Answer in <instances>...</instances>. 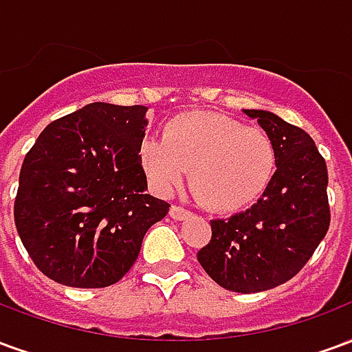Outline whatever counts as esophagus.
<instances>
[{"mask_svg": "<svg viewBox=\"0 0 352 352\" xmlns=\"http://www.w3.org/2000/svg\"><path fill=\"white\" fill-rule=\"evenodd\" d=\"M188 214H190V211H188V209H184V207H181V206L169 207V217H171L173 221H183V219H186Z\"/></svg>", "mask_w": 352, "mask_h": 352, "instance_id": "1", "label": "esophagus"}]
</instances>
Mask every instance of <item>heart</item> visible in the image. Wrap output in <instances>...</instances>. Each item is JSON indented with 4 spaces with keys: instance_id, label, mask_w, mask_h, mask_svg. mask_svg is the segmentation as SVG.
<instances>
[{
    "instance_id": "b5f03b06",
    "label": "heart",
    "mask_w": 352,
    "mask_h": 352,
    "mask_svg": "<svg viewBox=\"0 0 352 352\" xmlns=\"http://www.w3.org/2000/svg\"><path fill=\"white\" fill-rule=\"evenodd\" d=\"M141 166L154 190L168 194L190 169L199 204L217 213L251 206L277 173V145L262 128L214 113H184L166 122L162 138L141 143Z\"/></svg>"
}]
</instances>
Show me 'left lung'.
Listing matches in <instances>:
<instances>
[{"instance_id":"obj_1","label":"left lung","mask_w":352,"mask_h":352,"mask_svg":"<svg viewBox=\"0 0 352 352\" xmlns=\"http://www.w3.org/2000/svg\"><path fill=\"white\" fill-rule=\"evenodd\" d=\"M277 145V173L243 213L211 221V241L198 262L232 292L251 294L292 279L330 226L328 169L307 131L260 109H243Z\"/></svg>"}]
</instances>
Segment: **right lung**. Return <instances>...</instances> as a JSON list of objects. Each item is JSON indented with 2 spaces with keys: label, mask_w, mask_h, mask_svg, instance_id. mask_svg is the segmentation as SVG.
Wrapping results in <instances>:
<instances>
[{
  "label": "right lung",
  "mask_w": 352,
  "mask_h": 352,
  "mask_svg": "<svg viewBox=\"0 0 352 352\" xmlns=\"http://www.w3.org/2000/svg\"><path fill=\"white\" fill-rule=\"evenodd\" d=\"M146 107L88 103L50 122L24 158L14 224L49 279L115 285L138 260L146 230L169 204L146 194L139 151Z\"/></svg>",
  "instance_id": "right-lung-1"
}]
</instances>
